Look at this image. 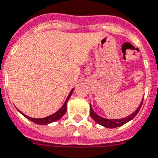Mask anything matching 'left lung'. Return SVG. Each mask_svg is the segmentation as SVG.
Listing matches in <instances>:
<instances>
[{
	"mask_svg": "<svg viewBox=\"0 0 158 158\" xmlns=\"http://www.w3.org/2000/svg\"><path fill=\"white\" fill-rule=\"evenodd\" d=\"M143 103V99L141 101V102L139 104V106H138V108L135 111V113H133L132 114H130L128 117L126 118H119V119H110V118H102V117L99 116L98 114H96V112L93 110L92 106L90 105V112H89V114L95 121H96L97 123H99L101 125L104 126L105 128H108V129H113V128H117V127H120V126L125 124L126 123H128L130 120H132L137 115V113H139V109L141 107V105Z\"/></svg>",
	"mask_w": 158,
	"mask_h": 158,
	"instance_id": "1",
	"label": "left lung"
}]
</instances>
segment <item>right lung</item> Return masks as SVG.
Wrapping results in <instances>:
<instances>
[{
    "instance_id": "1",
    "label": "right lung",
    "mask_w": 158,
    "mask_h": 158,
    "mask_svg": "<svg viewBox=\"0 0 158 158\" xmlns=\"http://www.w3.org/2000/svg\"><path fill=\"white\" fill-rule=\"evenodd\" d=\"M73 91V89L70 91V93L69 94V96L67 97V99H66L65 102L62 105V107H61L57 112H56L55 113H53V114L50 115V116L45 117V118H30V117L27 116L24 113H21V112H20V113H22L23 115L26 118H28L29 120H30V121H32V122L35 123L37 124H40V125H45V124H48V123H51L56 122V121H57L58 119L61 118L66 113V111H67V103L69 102L70 96H72Z\"/></svg>"
}]
</instances>
